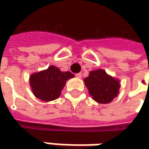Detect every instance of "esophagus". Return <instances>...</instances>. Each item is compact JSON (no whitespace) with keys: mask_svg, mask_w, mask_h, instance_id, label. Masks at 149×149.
<instances>
[{"mask_svg":"<svg viewBox=\"0 0 149 149\" xmlns=\"http://www.w3.org/2000/svg\"><path fill=\"white\" fill-rule=\"evenodd\" d=\"M75 76L77 78H79V79H80V78L82 77V74H81V73H78V74H75Z\"/></svg>","mask_w":149,"mask_h":149,"instance_id":"esophagus-1","label":"esophagus"}]
</instances>
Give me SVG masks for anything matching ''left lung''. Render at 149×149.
I'll use <instances>...</instances> for the list:
<instances>
[{"instance_id": "obj_1", "label": "left lung", "mask_w": 149, "mask_h": 149, "mask_svg": "<svg viewBox=\"0 0 149 149\" xmlns=\"http://www.w3.org/2000/svg\"><path fill=\"white\" fill-rule=\"evenodd\" d=\"M84 81L89 95L97 103L109 104L118 95L119 79L112 77L102 69L89 72Z\"/></svg>"}]
</instances>
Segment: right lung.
Returning a JSON list of instances; mask_svg holds the SVG:
<instances>
[{
    "mask_svg": "<svg viewBox=\"0 0 149 149\" xmlns=\"http://www.w3.org/2000/svg\"><path fill=\"white\" fill-rule=\"evenodd\" d=\"M74 76L70 71H61L59 68L50 65L46 70L32 74L30 85L37 99L48 102L58 99L66 81Z\"/></svg>",
    "mask_w": 149,
    "mask_h": 149,
    "instance_id": "1",
    "label": "right lung"
}]
</instances>
